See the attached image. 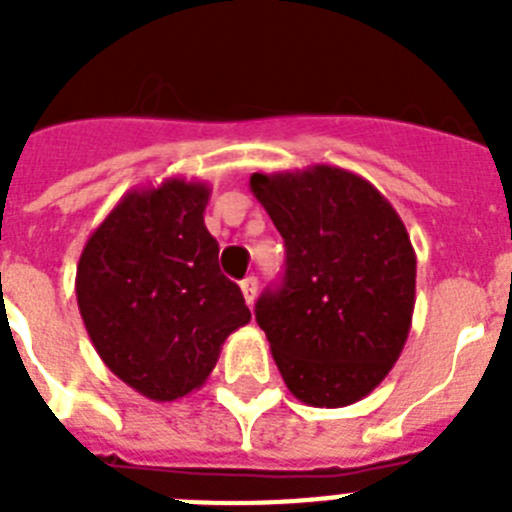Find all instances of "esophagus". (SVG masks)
<instances>
[{
	"label": "esophagus",
	"instance_id": "esophagus-1",
	"mask_svg": "<svg viewBox=\"0 0 512 512\" xmlns=\"http://www.w3.org/2000/svg\"><path fill=\"white\" fill-rule=\"evenodd\" d=\"M241 292H243V297H246V305L253 307V302H256V292H259V279H256V277L243 279Z\"/></svg>",
	"mask_w": 512,
	"mask_h": 512
}]
</instances>
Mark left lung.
<instances>
[{
	"label": "left lung",
	"mask_w": 512,
	"mask_h": 512,
	"mask_svg": "<svg viewBox=\"0 0 512 512\" xmlns=\"http://www.w3.org/2000/svg\"><path fill=\"white\" fill-rule=\"evenodd\" d=\"M253 197L284 238L279 289L256 302L289 392L343 408L382 382L408 341L415 251L374 184L338 166L253 174Z\"/></svg>",
	"instance_id": "left-lung-1"
}]
</instances>
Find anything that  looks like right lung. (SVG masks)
I'll list each match as a JSON object with an SVG mask.
<instances>
[{"label": "right lung", "mask_w": 512, "mask_h": 512, "mask_svg": "<svg viewBox=\"0 0 512 512\" xmlns=\"http://www.w3.org/2000/svg\"><path fill=\"white\" fill-rule=\"evenodd\" d=\"M207 200V184L179 176L130 189L76 266V302L99 359L148 400L202 387L225 338L251 320L241 287L220 274Z\"/></svg>", "instance_id": "1"}]
</instances>
